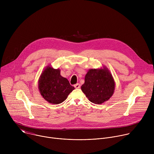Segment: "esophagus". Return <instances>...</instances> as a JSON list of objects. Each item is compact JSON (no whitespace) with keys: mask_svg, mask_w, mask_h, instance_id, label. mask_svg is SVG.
Segmentation results:
<instances>
[{"mask_svg":"<svg viewBox=\"0 0 154 154\" xmlns=\"http://www.w3.org/2000/svg\"><path fill=\"white\" fill-rule=\"evenodd\" d=\"M74 87L75 88H77V89L80 88V83H77V84L74 85Z\"/></svg>","mask_w":154,"mask_h":154,"instance_id":"obj_1","label":"esophagus"}]
</instances>
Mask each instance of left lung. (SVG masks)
<instances>
[{"label": "left lung", "mask_w": 154, "mask_h": 154, "mask_svg": "<svg viewBox=\"0 0 154 154\" xmlns=\"http://www.w3.org/2000/svg\"><path fill=\"white\" fill-rule=\"evenodd\" d=\"M115 89V80L108 69H90L85 77V83L81 90L88 100L95 104H101L108 100Z\"/></svg>", "instance_id": "8db88e82"}]
</instances>
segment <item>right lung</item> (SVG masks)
I'll return each mask as SVG.
<instances>
[{
	"label": "right lung",
	"mask_w": 154,
	"mask_h": 154,
	"mask_svg": "<svg viewBox=\"0 0 154 154\" xmlns=\"http://www.w3.org/2000/svg\"><path fill=\"white\" fill-rule=\"evenodd\" d=\"M38 90L42 97L49 103L59 104L67 99L74 90L66 78L60 75V69L48 66L38 80Z\"/></svg>",
	"instance_id": "1"
}]
</instances>
